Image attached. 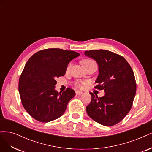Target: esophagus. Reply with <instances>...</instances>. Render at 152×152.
Masks as SVG:
<instances>
[{"label": "esophagus", "mask_w": 152, "mask_h": 152, "mask_svg": "<svg viewBox=\"0 0 152 152\" xmlns=\"http://www.w3.org/2000/svg\"><path fill=\"white\" fill-rule=\"evenodd\" d=\"M75 93H76V94L77 95H80V94H82V92H81V91H77L76 92H75Z\"/></svg>", "instance_id": "34e87169"}]
</instances>
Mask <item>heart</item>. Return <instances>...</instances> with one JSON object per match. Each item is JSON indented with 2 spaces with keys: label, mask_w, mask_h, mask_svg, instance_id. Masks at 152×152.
<instances>
[{
  "label": "heart",
  "mask_w": 152,
  "mask_h": 152,
  "mask_svg": "<svg viewBox=\"0 0 152 152\" xmlns=\"http://www.w3.org/2000/svg\"><path fill=\"white\" fill-rule=\"evenodd\" d=\"M92 61H94L92 60V59H85V60L82 61V64H83V65H84V64H86L87 63H90V62H92ZM71 66H72L71 64H69V65L67 66V70H70V69L71 68ZM84 84H85V83H82V82H75L74 83V86L76 87H77V88H80V89L83 88Z\"/></svg>",
  "instance_id": "heart-1"
}]
</instances>
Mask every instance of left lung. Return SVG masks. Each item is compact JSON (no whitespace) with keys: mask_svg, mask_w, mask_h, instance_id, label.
Wrapping results in <instances>:
<instances>
[{"mask_svg":"<svg viewBox=\"0 0 152 152\" xmlns=\"http://www.w3.org/2000/svg\"><path fill=\"white\" fill-rule=\"evenodd\" d=\"M85 54L98 64V85L94 88L104 91V96L99 98L90 93L91 101L86 107L87 113L103 126L115 125L132 108L136 91L134 72L125 58L109 50H89Z\"/></svg>","mask_w":152,"mask_h":152,"instance_id":"8db88e82","label":"left lung"}]
</instances>
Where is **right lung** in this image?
<instances>
[{
    "mask_svg": "<svg viewBox=\"0 0 152 152\" xmlns=\"http://www.w3.org/2000/svg\"><path fill=\"white\" fill-rule=\"evenodd\" d=\"M79 55L73 50L50 48L30 57L20 77L18 90L21 103L31 117L48 122L65 113L75 93L67 88L59 93L54 90L56 80L65 75L69 62Z\"/></svg>",
    "mask_w": 152,
    "mask_h": 152,
    "instance_id": "right-lung-1",
    "label": "right lung"
}]
</instances>
